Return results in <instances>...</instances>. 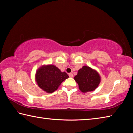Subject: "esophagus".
Instances as JSON below:
<instances>
[{
  "label": "esophagus",
  "mask_w": 133,
  "mask_h": 133,
  "mask_svg": "<svg viewBox=\"0 0 133 133\" xmlns=\"http://www.w3.org/2000/svg\"><path fill=\"white\" fill-rule=\"evenodd\" d=\"M69 77H70V78H72L73 77V74H72V73H70V74H69Z\"/></svg>",
  "instance_id": "esophagus-1"
}]
</instances>
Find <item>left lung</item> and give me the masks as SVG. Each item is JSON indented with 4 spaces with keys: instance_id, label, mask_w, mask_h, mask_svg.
Returning <instances> with one entry per match:
<instances>
[{
    "instance_id": "obj_1",
    "label": "left lung",
    "mask_w": 133,
    "mask_h": 133,
    "mask_svg": "<svg viewBox=\"0 0 133 133\" xmlns=\"http://www.w3.org/2000/svg\"><path fill=\"white\" fill-rule=\"evenodd\" d=\"M74 79L78 84L79 89L84 93L94 91L101 82V77L98 72L87 66H83L78 70Z\"/></svg>"
}]
</instances>
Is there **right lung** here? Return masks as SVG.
I'll return each instance as SVG.
<instances>
[{"label":"right lung","mask_w":133,"mask_h":133,"mask_svg":"<svg viewBox=\"0 0 133 133\" xmlns=\"http://www.w3.org/2000/svg\"><path fill=\"white\" fill-rule=\"evenodd\" d=\"M69 78L65 72H62L54 65H43L36 72L35 81L38 86L47 93L58 89L62 82Z\"/></svg>","instance_id":"1"}]
</instances>
